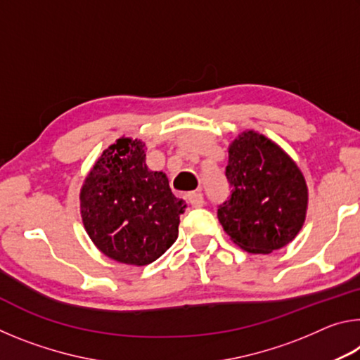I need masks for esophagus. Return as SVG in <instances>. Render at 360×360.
I'll list each match as a JSON object with an SVG mask.
<instances>
[{"instance_id":"34e87169","label":"esophagus","mask_w":360,"mask_h":360,"mask_svg":"<svg viewBox=\"0 0 360 360\" xmlns=\"http://www.w3.org/2000/svg\"><path fill=\"white\" fill-rule=\"evenodd\" d=\"M187 200H188V203H191L193 208H200V206H203L205 205V200H203V195L200 193V192H188L187 193Z\"/></svg>"}]
</instances>
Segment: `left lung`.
<instances>
[{
	"mask_svg": "<svg viewBox=\"0 0 360 360\" xmlns=\"http://www.w3.org/2000/svg\"><path fill=\"white\" fill-rule=\"evenodd\" d=\"M225 176L231 195L219 206L217 217L230 240L251 254L288 246L308 210L307 181L288 152L262 133L246 130L229 146Z\"/></svg>",
	"mask_w": 360,
	"mask_h": 360,
	"instance_id": "8db88e82",
	"label": "left lung"
}]
</instances>
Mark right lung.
Listing matches in <instances>:
<instances>
[{"mask_svg": "<svg viewBox=\"0 0 360 360\" xmlns=\"http://www.w3.org/2000/svg\"><path fill=\"white\" fill-rule=\"evenodd\" d=\"M81 217L94 245L119 264H152L178 238L186 203L163 172L146 165V144L122 136L103 150L81 187Z\"/></svg>", "mask_w": 360, "mask_h": 360, "instance_id": "1", "label": "right lung"}]
</instances>
